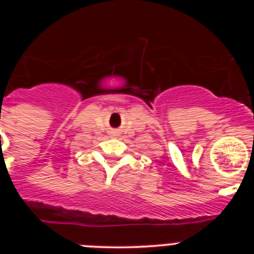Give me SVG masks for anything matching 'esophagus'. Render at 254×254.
Listing matches in <instances>:
<instances>
[{
    "label": "esophagus",
    "instance_id": "1",
    "mask_svg": "<svg viewBox=\"0 0 254 254\" xmlns=\"http://www.w3.org/2000/svg\"><path fill=\"white\" fill-rule=\"evenodd\" d=\"M118 133H120V132L117 131V129H113V131L111 132V134H112V136H118Z\"/></svg>",
    "mask_w": 254,
    "mask_h": 254
}]
</instances>
